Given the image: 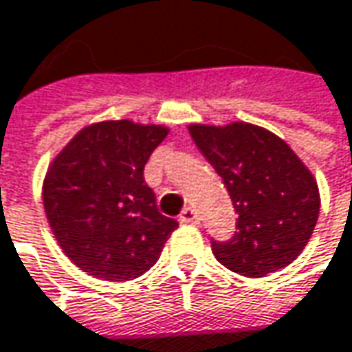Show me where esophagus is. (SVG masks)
<instances>
[{"instance_id": "esophagus-1", "label": "esophagus", "mask_w": 352, "mask_h": 352, "mask_svg": "<svg viewBox=\"0 0 352 352\" xmlns=\"http://www.w3.org/2000/svg\"><path fill=\"white\" fill-rule=\"evenodd\" d=\"M179 223H183V225H199V215H197L193 209L185 207L183 213L179 215Z\"/></svg>"}]
</instances>
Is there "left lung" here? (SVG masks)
Instances as JSON below:
<instances>
[{
    "instance_id": "1",
    "label": "left lung",
    "mask_w": 352,
    "mask_h": 352,
    "mask_svg": "<svg viewBox=\"0 0 352 352\" xmlns=\"http://www.w3.org/2000/svg\"><path fill=\"white\" fill-rule=\"evenodd\" d=\"M199 151L223 179L235 213V235L211 241L229 271L265 277L299 257L315 231L320 197L313 173L275 133L251 125H189Z\"/></svg>"
}]
</instances>
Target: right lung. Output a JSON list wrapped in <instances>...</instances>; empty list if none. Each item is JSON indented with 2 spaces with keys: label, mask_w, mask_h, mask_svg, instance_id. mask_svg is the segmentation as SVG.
<instances>
[{
  "label": "right lung",
  "mask_w": 352,
  "mask_h": 352,
  "mask_svg": "<svg viewBox=\"0 0 352 352\" xmlns=\"http://www.w3.org/2000/svg\"><path fill=\"white\" fill-rule=\"evenodd\" d=\"M165 125L129 119L83 127L43 179L53 235L73 263L103 280H131L161 255L175 219L159 213L143 169L167 137Z\"/></svg>",
  "instance_id": "obj_1"
}]
</instances>
